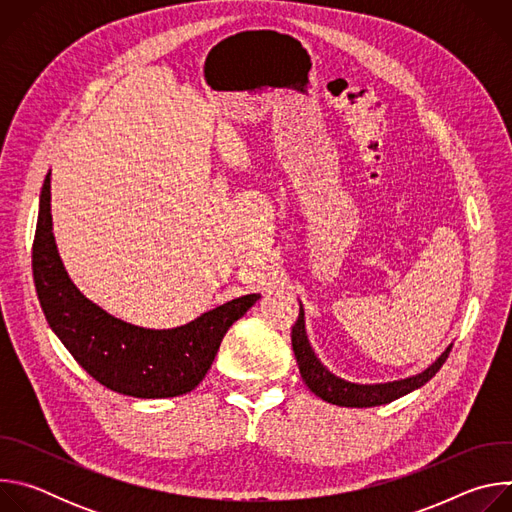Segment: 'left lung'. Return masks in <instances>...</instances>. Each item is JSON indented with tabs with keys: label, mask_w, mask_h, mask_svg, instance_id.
<instances>
[{
	"label": "left lung",
	"mask_w": 512,
	"mask_h": 512,
	"mask_svg": "<svg viewBox=\"0 0 512 512\" xmlns=\"http://www.w3.org/2000/svg\"><path fill=\"white\" fill-rule=\"evenodd\" d=\"M291 346H294L298 367L302 373V379L310 387L312 393H316L320 399L340 405V407H377L391 403L421 385H425L437 371L442 369V364L446 362L448 354L452 348H448L440 358H437L429 369L423 373L403 379V381H393V383H383V385H356L348 383L344 379L334 377L324 364L318 360L314 354L308 336H306V320H304V308H300L298 322L291 328Z\"/></svg>",
	"instance_id": "obj_1"
}]
</instances>
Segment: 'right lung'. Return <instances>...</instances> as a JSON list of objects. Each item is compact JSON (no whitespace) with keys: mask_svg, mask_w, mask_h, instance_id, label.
Returning <instances> with one entry per match:
<instances>
[{"mask_svg":"<svg viewBox=\"0 0 512 512\" xmlns=\"http://www.w3.org/2000/svg\"><path fill=\"white\" fill-rule=\"evenodd\" d=\"M32 271L44 316L68 352L103 387L137 399L190 393L208 373L227 330L261 298H237L172 330L113 318L81 294L60 261L52 235L50 174L40 194Z\"/></svg>","mask_w":512,"mask_h":512,"instance_id":"right-lung-1","label":"right lung"}]
</instances>
